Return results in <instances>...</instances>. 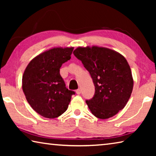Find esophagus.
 Listing matches in <instances>:
<instances>
[{
	"label": "esophagus",
	"instance_id": "esophagus-1",
	"mask_svg": "<svg viewBox=\"0 0 156 156\" xmlns=\"http://www.w3.org/2000/svg\"><path fill=\"white\" fill-rule=\"evenodd\" d=\"M76 94H81V89H78L76 91Z\"/></svg>",
	"mask_w": 156,
	"mask_h": 156
}]
</instances>
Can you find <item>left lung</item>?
<instances>
[{
	"label": "left lung",
	"instance_id": "8db88e82",
	"mask_svg": "<svg viewBox=\"0 0 156 156\" xmlns=\"http://www.w3.org/2000/svg\"><path fill=\"white\" fill-rule=\"evenodd\" d=\"M90 73L94 97L86 100L96 117L107 119L127 103L133 90L131 68L125 58L113 50L94 46L78 47L73 53Z\"/></svg>",
	"mask_w": 156,
	"mask_h": 156
}]
</instances>
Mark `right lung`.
<instances>
[{"instance_id": "right-lung-1", "label": "right lung", "mask_w": 156, "mask_h": 156, "mask_svg": "<svg viewBox=\"0 0 156 156\" xmlns=\"http://www.w3.org/2000/svg\"><path fill=\"white\" fill-rule=\"evenodd\" d=\"M73 50L53 48L29 63L23 76V90L29 104L44 118H55L67 109L75 92L66 87L60 74L62 65L70 60Z\"/></svg>"}]
</instances>
